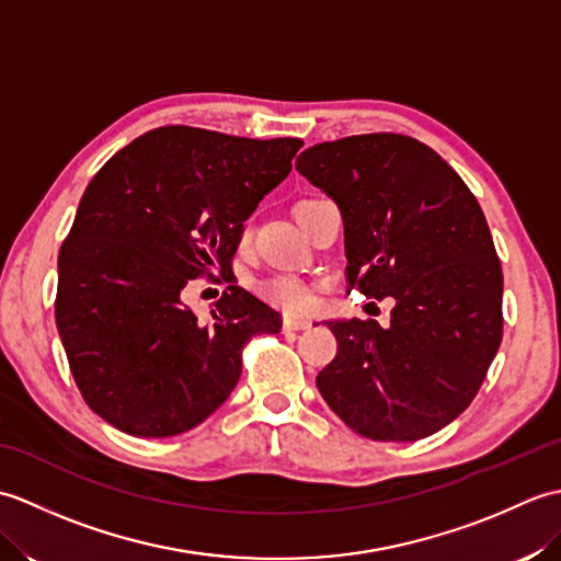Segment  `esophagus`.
<instances>
[{
    "label": "esophagus",
    "mask_w": 561,
    "mask_h": 561,
    "mask_svg": "<svg viewBox=\"0 0 561 561\" xmlns=\"http://www.w3.org/2000/svg\"><path fill=\"white\" fill-rule=\"evenodd\" d=\"M311 328V320L304 318H284V330H306Z\"/></svg>",
    "instance_id": "esophagus-1"
}]
</instances>
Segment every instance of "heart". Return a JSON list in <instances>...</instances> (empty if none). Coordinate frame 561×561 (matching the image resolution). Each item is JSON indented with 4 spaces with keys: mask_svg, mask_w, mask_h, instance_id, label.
Wrapping results in <instances>:
<instances>
[{
    "mask_svg": "<svg viewBox=\"0 0 561 561\" xmlns=\"http://www.w3.org/2000/svg\"><path fill=\"white\" fill-rule=\"evenodd\" d=\"M260 294L287 313H304L311 306V289L294 274H274L260 284Z\"/></svg>",
    "mask_w": 561,
    "mask_h": 561,
    "instance_id": "obj_1",
    "label": "heart"
}]
</instances>
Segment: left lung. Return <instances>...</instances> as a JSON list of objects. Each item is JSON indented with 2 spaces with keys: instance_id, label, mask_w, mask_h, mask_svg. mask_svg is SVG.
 I'll return each instance as SVG.
<instances>
[{
  "instance_id": "left-lung-1",
  "label": "left lung",
  "mask_w": 561,
  "mask_h": 561,
  "mask_svg": "<svg viewBox=\"0 0 561 561\" xmlns=\"http://www.w3.org/2000/svg\"><path fill=\"white\" fill-rule=\"evenodd\" d=\"M296 171L342 211L347 287L396 299L388 328L330 320L337 356L320 396L366 438L436 434L478 396L504 332L502 262L478 199L432 147L392 133L323 141Z\"/></svg>"
}]
</instances>
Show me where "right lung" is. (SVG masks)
Segmentation results:
<instances>
[{"mask_svg": "<svg viewBox=\"0 0 561 561\" xmlns=\"http://www.w3.org/2000/svg\"><path fill=\"white\" fill-rule=\"evenodd\" d=\"M301 147L169 125L93 175L59 248L55 320L71 376L105 422L145 438L190 432L231 396L245 344L279 332V313L241 287L205 323L181 291L231 270L243 221Z\"/></svg>", "mask_w": 561, "mask_h": 561, "instance_id": "1", "label": "right lung"}]
</instances>
